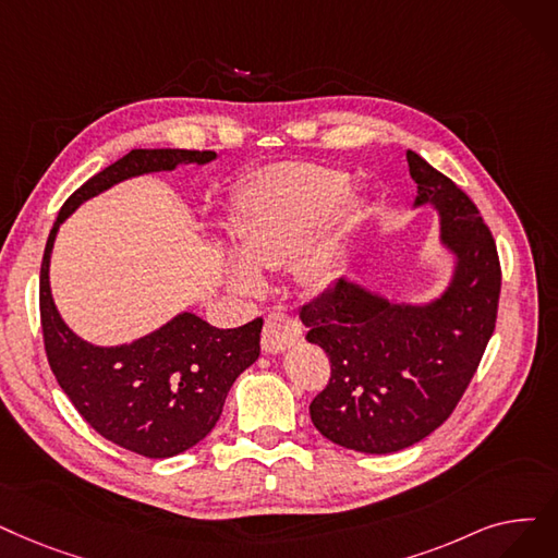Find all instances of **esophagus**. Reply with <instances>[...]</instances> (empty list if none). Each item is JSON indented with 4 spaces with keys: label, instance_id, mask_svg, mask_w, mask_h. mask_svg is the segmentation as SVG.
I'll return each instance as SVG.
<instances>
[{
    "label": "esophagus",
    "instance_id": "1",
    "mask_svg": "<svg viewBox=\"0 0 558 558\" xmlns=\"http://www.w3.org/2000/svg\"><path fill=\"white\" fill-rule=\"evenodd\" d=\"M303 339L301 324L287 312H271L262 328V349L269 353H282Z\"/></svg>",
    "mask_w": 558,
    "mask_h": 558
}]
</instances>
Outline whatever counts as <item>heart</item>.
I'll use <instances>...</instances> for the list:
<instances>
[{
	"label": "heart",
	"instance_id": "obj_1",
	"mask_svg": "<svg viewBox=\"0 0 558 558\" xmlns=\"http://www.w3.org/2000/svg\"><path fill=\"white\" fill-rule=\"evenodd\" d=\"M349 180L332 168L287 163L266 171L248 191L234 221L236 246L246 259H230L228 276L234 289L255 294L262 280L256 266H280L296 256V276L324 287L337 271V246L355 223V205L339 203L319 234L304 243L322 216L344 196ZM306 246L303 247L302 244Z\"/></svg>",
	"mask_w": 558,
	"mask_h": 558
}]
</instances>
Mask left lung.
<instances>
[{"label":"left lung","instance_id":"1","mask_svg":"<svg viewBox=\"0 0 558 558\" xmlns=\"http://www.w3.org/2000/svg\"><path fill=\"white\" fill-rule=\"evenodd\" d=\"M417 205L440 209L442 241L458 266L428 305H395L337 280L299 310L305 339L330 360V378L310 417L330 442L392 453L424 440L465 395L497 322L501 266L490 228L468 193L405 153Z\"/></svg>","mask_w":558,"mask_h":558}]
</instances>
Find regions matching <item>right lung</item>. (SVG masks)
<instances>
[{"label":"right lung","mask_w":558,"mask_h":558,"mask_svg":"<svg viewBox=\"0 0 558 558\" xmlns=\"http://www.w3.org/2000/svg\"><path fill=\"white\" fill-rule=\"evenodd\" d=\"M211 150H132L86 180L63 203L40 264V326L47 362L80 415L113 445L145 458H171L198 445L221 417L236 376L259 355L262 317L214 328L191 312L130 347H93L59 317L50 294V255L65 216L134 175L207 163Z\"/></svg>","instance_id":"add662e5"}]
</instances>
